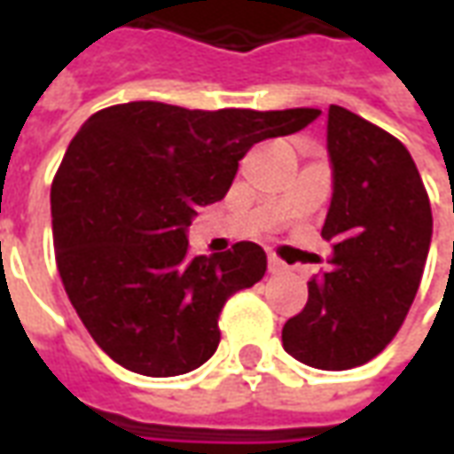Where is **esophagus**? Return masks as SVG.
Listing matches in <instances>:
<instances>
[{"instance_id":"1","label":"esophagus","mask_w":454,"mask_h":454,"mask_svg":"<svg viewBox=\"0 0 454 454\" xmlns=\"http://www.w3.org/2000/svg\"><path fill=\"white\" fill-rule=\"evenodd\" d=\"M267 270H270L272 275H277V272H285L286 265L277 255H270V257H267Z\"/></svg>"}]
</instances>
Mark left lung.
Listing matches in <instances>:
<instances>
[{
	"instance_id": "8db88e82",
	"label": "left lung",
	"mask_w": 454,
	"mask_h": 454,
	"mask_svg": "<svg viewBox=\"0 0 454 454\" xmlns=\"http://www.w3.org/2000/svg\"><path fill=\"white\" fill-rule=\"evenodd\" d=\"M328 155L333 197L321 236L333 243V270L309 282L282 345L309 367L340 372L377 357L399 333L423 277L433 214L403 143L335 104Z\"/></svg>"
}]
</instances>
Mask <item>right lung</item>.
Instances as JSON below:
<instances>
[{"mask_svg":"<svg viewBox=\"0 0 454 454\" xmlns=\"http://www.w3.org/2000/svg\"><path fill=\"white\" fill-rule=\"evenodd\" d=\"M318 114L129 102L84 121L51 187L55 260L74 311L114 362L177 377L216 352L221 309L265 277L267 255L243 240L189 257L187 228L199 207L226 197L255 143Z\"/></svg>","mask_w":454,"mask_h":454,"instance_id":"right-lung-1","label":"right lung"}]
</instances>
